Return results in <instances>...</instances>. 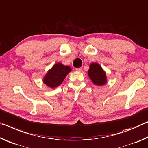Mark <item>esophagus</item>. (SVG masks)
<instances>
[{
  "instance_id": "1",
  "label": "esophagus",
  "mask_w": 148,
  "mask_h": 148,
  "mask_svg": "<svg viewBox=\"0 0 148 148\" xmlns=\"http://www.w3.org/2000/svg\"><path fill=\"white\" fill-rule=\"evenodd\" d=\"M82 70H83L82 67H79V68H76V71H82Z\"/></svg>"
}]
</instances>
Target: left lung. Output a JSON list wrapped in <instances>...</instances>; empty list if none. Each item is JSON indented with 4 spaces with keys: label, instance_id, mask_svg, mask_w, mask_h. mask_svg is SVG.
<instances>
[{
    "label": "left lung",
    "instance_id": "left-lung-1",
    "mask_svg": "<svg viewBox=\"0 0 148 148\" xmlns=\"http://www.w3.org/2000/svg\"><path fill=\"white\" fill-rule=\"evenodd\" d=\"M88 76L96 85L101 86L106 83V76L101 67L98 64L92 63L88 71Z\"/></svg>",
    "mask_w": 148,
    "mask_h": 148
}]
</instances>
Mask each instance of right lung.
<instances>
[{"label":"right lung","instance_id":"1","mask_svg":"<svg viewBox=\"0 0 148 148\" xmlns=\"http://www.w3.org/2000/svg\"><path fill=\"white\" fill-rule=\"evenodd\" d=\"M71 71V69L69 66H65L60 63H58L48 71L43 81L48 86L55 88L62 84L65 77Z\"/></svg>","mask_w":148,"mask_h":148}]
</instances>
